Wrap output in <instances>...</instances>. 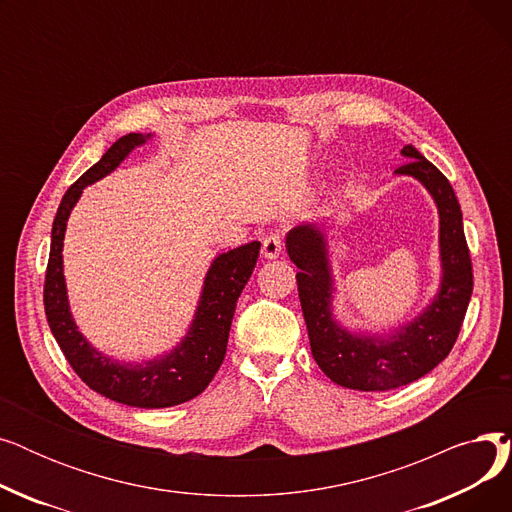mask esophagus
Segmentation results:
<instances>
[{
    "instance_id": "obj_1",
    "label": "esophagus",
    "mask_w": 512,
    "mask_h": 512,
    "mask_svg": "<svg viewBox=\"0 0 512 512\" xmlns=\"http://www.w3.org/2000/svg\"><path fill=\"white\" fill-rule=\"evenodd\" d=\"M282 253V236L280 234H270L263 238V249H261V255L265 259H276L280 257Z\"/></svg>"
}]
</instances>
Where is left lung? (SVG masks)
Instances as JSON below:
<instances>
[{"label":"left lung","mask_w":512,"mask_h":512,"mask_svg":"<svg viewBox=\"0 0 512 512\" xmlns=\"http://www.w3.org/2000/svg\"><path fill=\"white\" fill-rule=\"evenodd\" d=\"M400 153L411 161L394 174L419 180L440 215V288L413 321L386 336L344 328L332 307L336 288L328 234L315 224H303L286 236L288 257L299 267L297 286L313 359L332 382L361 392L407 386L444 361L461 332L473 292L463 213L450 182L413 145Z\"/></svg>","instance_id":"8db88e82"}]
</instances>
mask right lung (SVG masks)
Wrapping results in <instances>:
<instances>
[{
	"label": "right lung",
	"mask_w": 512,
	"mask_h": 512,
	"mask_svg": "<svg viewBox=\"0 0 512 512\" xmlns=\"http://www.w3.org/2000/svg\"><path fill=\"white\" fill-rule=\"evenodd\" d=\"M149 139L151 132H130L118 139L97 164L66 191L51 228L43 305L53 338L58 340L78 378L91 390L128 407L164 409L199 396L213 380L215 371L220 369L226 355L236 301L253 274L261 242H247V245L222 253L211 261L191 328L170 353L143 363H124L97 351L80 334L70 313L62 257L66 224L85 188L112 174L134 147L145 145Z\"/></svg>",
	"instance_id": "add662e5"
}]
</instances>
